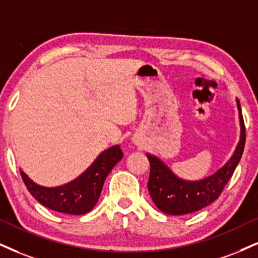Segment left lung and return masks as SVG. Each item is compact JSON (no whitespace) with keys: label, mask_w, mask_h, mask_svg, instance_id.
<instances>
[{"label":"left lung","mask_w":258,"mask_h":258,"mask_svg":"<svg viewBox=\"0 0 258 258\" xmlns=\"http://www.w3.org/2000/svg\"><path fill=\"white\" fill-rule=\"evenodd\" d=\"M237 101L239 112L240 139L230 160L212 176L201 180H184L177 177L160 159L147 153L151 164L148 191L152 200L163 213L183 215L200 211L209 206L220 196L236 170L245 146V125L241 114L240 103Z\"/></svg>","instance_id":"left-lung-1"}]
</instances>
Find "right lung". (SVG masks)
Instances as JSON below:
<instances>
[{"label":"right lung","instance_id":"right-lung-1","mask_svg":"<svg viewBox=\"0 0 258 258\" xmlns=\"http://www.w3.org/2000/svg\"><path fill=\"white\" fill-rule=\"evenodd\" d=\"M122 158L119 146H112L98 155L94 163L76 179L56 187L38 185L24 171H20V174L28 191L41 205L55 212L81 215L97 205L107 174Z\"/></svg>","mask_w":258,"mask_h":258}]
</instances>
